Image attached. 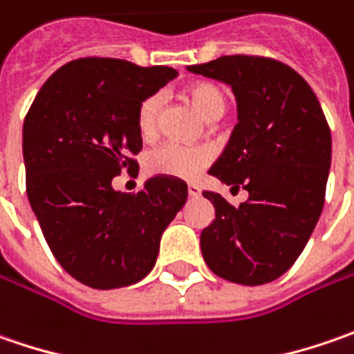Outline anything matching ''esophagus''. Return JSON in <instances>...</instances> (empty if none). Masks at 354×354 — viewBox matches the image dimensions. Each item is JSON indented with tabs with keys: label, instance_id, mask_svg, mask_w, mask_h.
<instances>
[{
	"label": "esophagus",
	"instance_id": "obj_1",
	"mask_svg": "<svg viewBox=\"0 0 354 354\" xmlns=\"http://www.w3.org/2000/svg\"><path fill=\"white\" fill-rule=\"evenodd\" d=\"M200 194H202L200 186H196V184H188V196H190V198H198Z\"/></svg>",
	"mask_w": 354,
	"mask_h": 354
}]
</instances>
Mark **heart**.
Wrapping results in <instances>:
<instances>
[{
    "label": "heart",
    "mask_w": 354,
    "mask_h": 354,
    "mask_svg": "<svg viewBox=\"0 0 354 354\" xmlns=\"http://www.w3.org/2000/svg\"><path fill=\"white\" fill-rule=\"evenodd\" d=\"M186 100L198 111V115L209 122L220 120L227 111V95L222 86L209 81H198L186 86ZM162 113L160 95H150L138 104L136 127L145 140H152L158 134ZM212 162L207 148H188L178 145H164L152 150L145 160V168L152 176L192 180Z\"/></svg>",
    "instance_id": "1"
}]
</instances>
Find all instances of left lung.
<instances>
[{
  "instance_id": "8db88e82",
  "label": "left lung",
  "mask_w": 354,
  "mask_h": 354,
  "mask_svg": "<svg viewBox=\"0 0 354 354\" xmlns=\"http://www.w3.org/2000/svg\"><path fill=\"white\" fill-rule=\"evenodd\" d=\"M188 71L232 86L238 124L207 174L250 194L234 207L204 192L216 218L200 234L202 255L227 281L269 283L295 263L319 222L329 124L307 81L275 59L227 55Z\"/></svg>"
}]
</instances>
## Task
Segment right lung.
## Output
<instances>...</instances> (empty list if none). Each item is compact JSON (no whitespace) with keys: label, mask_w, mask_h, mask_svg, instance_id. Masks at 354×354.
Wrapping results in <instances>:
<instances>
[{"label":"right lung","mask_w":354,"mask_h":354,"mask_svg":"<svg viewBox=\"0 0 354 354\" xmlns=\"http://www.w3.org/2000/svg\"><path fill=\"white\" fill-rule=\"evenodd\" d=\"M178 73L122 59H79L45 81L24 122L27 198L63 269L93 289L140 281L162 232L188 198L176 178H148L140 192L113 188L136 172V111Z\"/></svg>","instance_id":"right-lung-1"}]
</instances>
